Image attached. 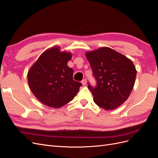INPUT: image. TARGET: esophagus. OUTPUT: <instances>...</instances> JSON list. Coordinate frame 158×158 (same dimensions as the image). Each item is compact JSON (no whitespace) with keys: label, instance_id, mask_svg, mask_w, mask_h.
<instances>
[{"label":"esophagus","instance_id":"34e87169","mask_svg":"<svg viewBox=\"0 0 158 158\" xmlns=\"http://www.w3.org/2000/svg\"><path fill=\"white\" fill-rule=\"evenodd\" d=\"M81 82H82V85H85V84H86V83H87V80H86V79H84V80H82V81Z\"/></svg>","mask_w":158,"mask_h":158}]
</instances>
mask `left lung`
<instances>
[{
  "instance_id": "8db88e82",
  "label": "left lung",
  "mask_w": 158,
  "mask_h": 158,
  "mask_svg": "<svg viewBox=\"0 0 158 158\" xmlns=\"http://www.w3.org/2000/svg\"><path fill=\"white\" fill-rule=\"evenodd\" d=\"M97 81V86L88 84L94 102L99 107L113 110L128 98L135 83L136 70L131 59L109 47L85 52Z\"/></svg>"
}]
</instances>
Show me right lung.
Returning a JSON list of instances; mask_svg holds the SVG:
<instances>
[{
  "label": "right lung",
  "instance_id": "1",
  "mask_svg": "<svg viewBox=\"0 0 158 158\" xmlns=\"http://www.w3.org/2000/svg\"><path fill=\"white\" fill-rule=\"evenodd\" d=\"M73 54L61 51L58 46L45 51L31 66L27 82L35 97L45 106L60 108L69 103L79 92L82 84L73 80L68 62Z\"/></svg>",
  "mask_w": 158,
  "mask_h": 158
}]
</instances>
